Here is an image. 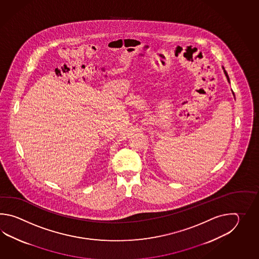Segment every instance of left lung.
<instances>
[{"label":"left lung","mask_w":259,"mask_h":259,"mask_svg":"<svg viewBox=\"0 0 259 259\" xmlns=\"http://www.w3.org/2000/svg\"><path fill=\"white\" fill-rule=\"evenodd\" d=\"M223 69H224V67H223ZM224 73H225L226 77H227V79H228V81L230 82V78H229V76H228V74H227V72H226L225 69H224Z\"/></svg>","instance_id":"obj_1"}]
</instances>
